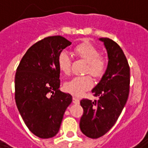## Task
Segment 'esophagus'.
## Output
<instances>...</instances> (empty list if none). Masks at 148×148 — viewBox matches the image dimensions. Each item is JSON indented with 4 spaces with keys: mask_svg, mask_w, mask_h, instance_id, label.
<instances>
[{
    "mask_svg": "<svg viewBox=\"0 0 148 148\" xmlns=\"http://www.w3.org/2000/svg\"><path fill=\"white\" fill-rule=\"evenodd\" d=\"M73 102L74 104H79L80 103V100L78 99L77 97H73Z\"/></svg>",
    "mask_w": 148,
    "mask_h": 148,
    "instance_id": "obj_1",
    "label": "esophagus"
}]
</instances>
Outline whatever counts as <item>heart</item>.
Masks as SVG:
<instances>
[{
    "mask_svg": "<svg viewBox=\"0 0 148 148\" xmlns=\"http://www.w3.org/2000/svg\"><path fill=\"white\" fill-rule=\"evenodd\" d=\"M74 53L87 62L85 74H90L95 78L101 77L106 73L109 59L107 56L100 55L98 49L89 42H81L75 47ZM59 70L66 74L71 72V58L66 52H62L58 59ZM93 85L92 77L90 75L74 77L66 82L64 85L66 91L74 96H81L86 91L90 90Z\"/></svg>",
    "mask_w": 148,
    "mask_h": 148,
    "instance_id": "obj_1",
    "label": "heart"
}]
</instances>
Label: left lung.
<instances>
[{"label": "left lung", "instance_id": "left-lung-1", "mask_svg": "<svg viewBox=\"0 0 148 148\" xmlns=\"http://www.w3.org/2000/svg\"><path fill=\"white\" fill-rule=\"evenodd\" d=\"M106 47L109 63L99 83L92 90L98 99H82V132L97 139L107 133L116 122L129 94L130 68L121 47L109 38H100Z\"/></svg>", "mask_w": 148, "mask_h": 148}]
</instances>
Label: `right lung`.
<instances>
[{"label":"right lung","instance_id":"1","mask_svg":"<svg viewBox=\"0 0 148 148\" xmlns=\"http://www.w3.org/2000/svg\"><path fill=\"white\" fill-rule=\"evenodd\" d=\"M71 44L60 36L44 38L27 50L16 70L17 109L28 129L42 139L58 133L65 111L72 102L71 94L58 90V57Z\"/></svg>","mask_w":148,"mask_h":148}]
</instances>
